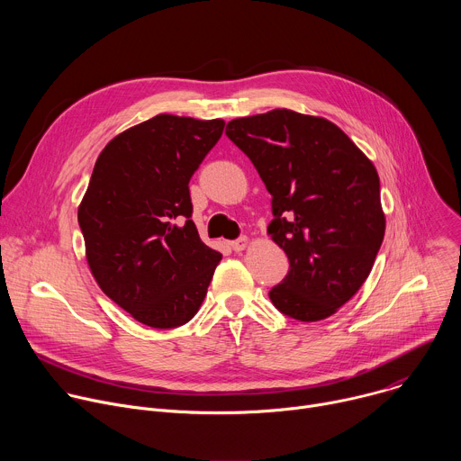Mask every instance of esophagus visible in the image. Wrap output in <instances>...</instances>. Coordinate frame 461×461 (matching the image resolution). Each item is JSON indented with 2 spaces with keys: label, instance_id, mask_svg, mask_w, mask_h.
I'll list each match as a JSON object with an SVG mask.
<instances>
[{
  "label": "esophagus",
  "instance_id": "esophagus-1",
  "mask_svg": "<svg viewBox=\"0 0 461 461\" xmlns=\"http://www.w3.org/2000/svg\"><path fill=\"white\" fill-rule=\"evenodd\" d=\"M248 244H249V239H248V237H240V239H237V240L231 242V248H233L235 251H242V249L248 248Z\"/></svg>",
  "mask_w": 461,
  "mask_h": 461
}]
</instances>
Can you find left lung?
Masks as SVG:
<instances>
[{
  "instance_id": "left-lung-1",
  "label": "left lung",
  "mask_w": 461,
  "mask_h": 461,
  "mask_svg": "<svg viewBox=\"0 0 461 461\" xmlns=\"http://www.w3.org/2000/svg\"><path fill=\"white\" fill-rule=\"evenodd\" d=\"M226 135L272 194L268 235L290 260L274 306L304 322L330 317L363 286L384 237L375 166L330 120L290 109L235 118Z\"/></svg>"
}]
</instances>
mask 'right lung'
Instances as JSON below:
<instances>
[{
  "label": "right lung",
  "instance_id": "right-lung-1",
  "mask_svg": "<svg viewBox=\"0 0 461 461\" xmlns=\"http://www.w3.org/2000/svg\"><path fill=\"white\" fill-rule=\"evenodd\" d=\"M222 131L221 118L175 114L122 131L96 158L78 206L95 281L151 328L193 319L222 258L191 221L187 185Z\"/></svg>",
  "mask_w": 461,
  "mask_h": 461
}]
</instances>
